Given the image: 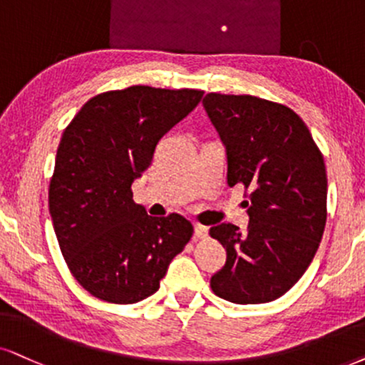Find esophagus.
I'll return each instance as SVG.
<instances>
[{"label":"esophagus","instance_id":"34e87169","mask_svg":"<svg viewBox=\"0 0 365 365\" xmlns=\"http://www.w3.org/2000/svg\"><path fill=\"white\" fill-rule=\"evenodd\" d=\"M207 236H209V229L204 227V225H200V224L193 225V237H195V239H207Z\"/></svg>","mask_w":365,"mask_h":365}]
</instances>
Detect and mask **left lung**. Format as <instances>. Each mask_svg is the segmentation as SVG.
I'll return each instance as SVG.
<instances>
[{
    "mask_svg": "<svg viewBox=\"0 0 365 365\" xmlns=\"http://www.w3.org/2000/svg\"><path fill=\"white\" fill-rule=\"evenodd\" d=\"M202 104L225 148L229 187L249 190L247 229H210L227 252L210 288L237 305L273 302L302 278L324 236V156L303 119L283 104L214 92Z\"/></svg>",
    "mask_w": 365,
    "mask_h": 365,
    "instance_id": "8db88e82",
    "label": "left lung"
}]
</instances>
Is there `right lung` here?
<instances>
[{
	"mask_svg": "<svg viewBox=\"0 0 365 365\" xmlns=\"http://www.w3.org/2000/svg\"><path fill=\"white\" fill-rule=\"evenodd\" d=\"M204 92L133 86L96 96L63 131L48 209L71 273L96 298L129 305L158 292L170 262L190 241L185 217H151L131 185L158 141Z\"/></svg>",
	"mask_w": 365,
	"mask_h": 365,
	"instance_id": "right-lung-1",
	"label": "right lung"
}]
</instances>
